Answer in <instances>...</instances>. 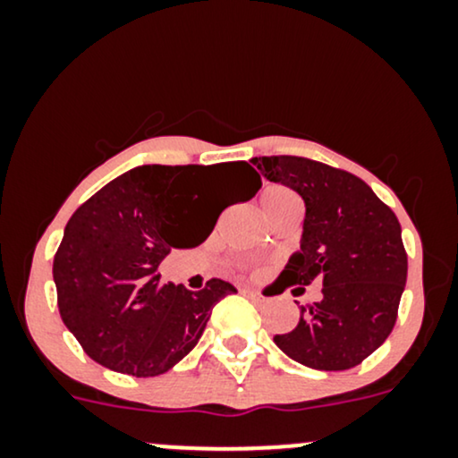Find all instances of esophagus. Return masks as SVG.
<instances>
[{
    "label": "esophagus",
    "mask_w": 458,
    "mask_h": 458,
    "mask_svg": "<svg viewBox=\"0 0 458 458\" xmlns=\"http://www.w3.org/2000/svg\"><path fill=\"white\" fill-rule=\"evenodd\" d=\"M243 293H245V295H250V297H260V293L254 291V288H243Z\"/></svg>",
    "instance_id": "esophagus-1"
}]
</instances>
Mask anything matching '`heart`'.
Instances as JSON below:
<instances>
[{"label": "heart", "mask_w": 458, "mask_h": 458, "mask_svg": "<svg viewBox=\"0 0 458 458\" xmlns=\"http://www.w3.org/2000/svg\"><path fill=\"white\" fill-rule=\"evenodd\" d=\"M260 207H262V213H265V217L269 219V217H273V215L286 211V208L299 207V199L295 193L291 191V189L271 185V187L262 189ZM239 269L245 273H259V267L251 265V262H239Z\"/></svg>", "instance_id": "1"}]
</instances>
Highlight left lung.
<instances>
[{
	"mask_svg": "<svg viewBox=\"0 0 458 458\" xmlns=\"http://www.w3.org/2000/svg\"><path fill=\"white\" fill-rule=\"evenodd\" d=\"M254 165L306 204L299 250L276 282L295 284L301 293L308 284H323L320 301L301 306L297 327L273 335V343L314 370L361 364L392 334L407 282L396 215L361 178L325 163L256 157Z\"/></svg>",
	"mask_w": 458,
	"mask_h": 458,
	"instance_id": "1",
	"label": "left lung"
}]
</instances>
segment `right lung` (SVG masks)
<instances>
[{"mask_svg":"<svg viewBox=\"0 0 458 458\" xmlns=\"http://www.w3.org/2000/svg\"><path fill=\"white\" fill-rule=\"evenodd\" d=\"M228 182L247 202L260 178L245 161L219 165H140L114 178L68 219L54 259L57 308L97 364L133 377L174 368L193 346L219 299L236 288L207 282L202 291L159 284L172 250L207 241L225 207L215 193Z\"/></svg>","mask_w":458,"mask_h":458,"instance_id":"obj_1","label":"right lung"}]
</instances>
